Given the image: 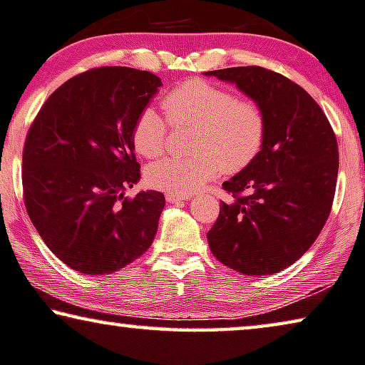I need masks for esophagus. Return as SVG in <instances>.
<instances>
[{"mask_svg": "<svg viewBox=\"0 0 365 365\" xmlns=\"http://www.w3.org/2000/svg\"><path fill=\"white\" fill-rule=\"evenodd\" d=\"M165 200L168 203H180V201H188L190 197L188 195H175V193H167Z\"/></svg>", "mask_w": 365, "mask_h": 365, "instance_id": "34e87169", "label": "esophagus"}]
</instances>
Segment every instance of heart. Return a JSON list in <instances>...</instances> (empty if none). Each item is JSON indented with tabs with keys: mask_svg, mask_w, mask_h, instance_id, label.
I'll list each match as a JSON object with an SVG mask.
<instances>
[{
	"mask_svg": "<svg viewBox=\"0 0 365 365\" xmlns=\"http://www.w3.org/2000/svg\"><path fill=\"white\" fill-rule=\"evenodd\" d=\"M167 119L177 128H195L193 157H165L145 168L149 187L175 195H190L222 173L249 167L262 150L267 116L259 103L236 98L208 80L192 78L173 86L162 100ZM168 124L152 108L134 123L135 150L155 159L165 149Z\"/></svg>",
	"mask_w": 365,
	"mask_h": 365,
	"instance_id": "b5f03b06",
	"label": "heart"
}]
</instances>
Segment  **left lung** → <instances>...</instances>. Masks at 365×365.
<instances>
[{"label":"left lung","mask_w":365,"mask_h":365,"mask_svg":"<svg viewBox=\"0 0 365 365\" xmlns=\"http://www.w3.org/2000/svg\"><path fill=\"white\" fill-rule=\"evenodd\" d=\"M205 75L235 83L267 116L262 150L222 183L235 201L221 203L208 231L210 249L244 275L277 274L312 247L331 213L339 168L336 135L318 103L284 75L262 67Z\"/></svg>","instance_id":"obj_1"}]
</instances>
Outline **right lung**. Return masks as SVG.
Returning a JSON list of instances; mask_svg holds the SVG:
<instances>
[{
  "label": "right lung",
  "mask_w": 365,
  "mask_h": 365,
  "mask_svg": "<svg viewBox=\"0 0 365 365\" xmlns=\"http://www.w3.org/2000/svg\"><path fill=\"white\" fill-rule=\"evenodd\" d=\"M162 80L129 67H101L65 81L27 133L23 190L27 215L70 269L113 274L154 241L160 192H124L139 182L133 129Z\"/></svg>",
  "instance_id": "add662e5"
}]
</instances>
